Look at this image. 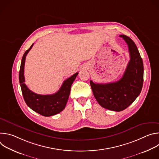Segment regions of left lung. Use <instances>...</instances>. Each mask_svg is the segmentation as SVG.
<instances>
[{
	"instance_id": "8db88e82",
	"label": "left lung",
	"mask_w": 159,
	"mask_h": 159,
	"mask_svg": "<svg viewBox=\"0 0 159 159\" xmlns=\"http://www.w3.org/2000/svg\"><path fill=\"white\" fill-rule=\"evenodd\" d=\"M127 43L130 60L123 77L117 82L97 84L90 81L94 96L102 107L121 111L131 104L140 95L143 83V63L133 41L121 34Z\"/></svg>"
}]
</instances>
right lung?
<instances>
[{"label":"right lung","mask_w":159,"mask_h":159,"mask_svg":"<svg viewBox=\"0 0 159 159\" xmlns=\"http://www.w3.org/2000/svg\"><path fill=\"white\" fill-rule=\"evenodd\" d=\"M33 44L24 53L20 63L19 80L22 96L26 104L34 111L43 116H53L60 112L65 107L70 95L72 84L79 73L77 72L69 79H66L58 91L53 94L40 95L33 93L25 84L24 75L26 57L33 47Z\"/></svg>","instance_id":"right-lung-1"}]
</instances>
